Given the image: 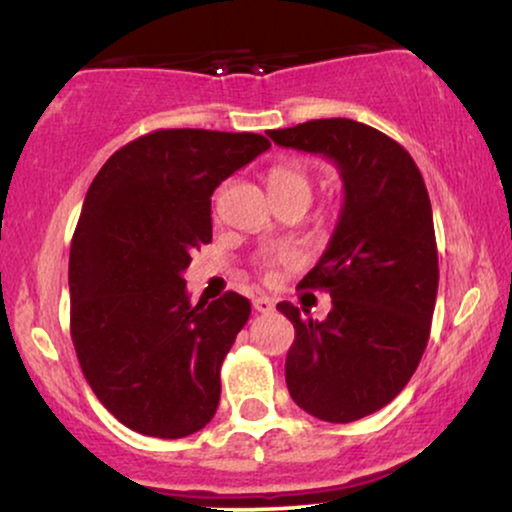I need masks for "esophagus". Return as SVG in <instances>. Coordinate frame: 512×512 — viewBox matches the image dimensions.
<instances>
[{"label":"esophagus","instance_id":"obj_1","mask_svg":"<svg viewBox=\"0 0 512 512\" xmlns=\"http://www.w3.org/2000/svg\"><path fill=\"white\" fill-rule=\"evenodd\" d=\"M252 307H255V312L269 314L271 309H274V300H271V297H255V300H252Z\"/></svg>","mask_w":512,"mask_h":512}]
</instances>
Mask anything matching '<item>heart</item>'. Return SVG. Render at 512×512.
Instances as JSON below:
<instances>
[{
  "instance_id": "b5f03b06",
  "label": "heart",
  "mask_w": 512,
  "mask_h": 512,
  "mask_svg": "<svg viewBox=\"0 0 512 512\" xmlns=\"http://www.w3.org/2000/svg\"><path fill=\"white\" fill-rule=\"evenodd\" d=\"M269 191L274 200H302V203L309 205L314 193V177L312 172L307 170L302 163H283L276 165L274 170L269 172ZM267 262L274 264H295L297 262V252L293 250H283L278 255L271 257Z\"/></svg>"
}]
</instances>
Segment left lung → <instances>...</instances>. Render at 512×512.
<instances>
[{
    "label": "left lung",
    "mask_w": 512,
    "mask_h": 512,
    "mask_svg": "<svg viewBox=\"0 0 512 512\" xmlns=\"http://www.w3.org/2000/svg\"><path fill=\"white\" fill-rule=\"evenodd\" d=\"M274 144L333 160L345 186L338 226L302 288L326 290L331 312L295 326L286 383L300 409L352 423L404 390L430 338L437 300V243L423 174L404 146L347 118L271 129Z\"/></svg>",
    "instance_id": "1"
}]
</instances>
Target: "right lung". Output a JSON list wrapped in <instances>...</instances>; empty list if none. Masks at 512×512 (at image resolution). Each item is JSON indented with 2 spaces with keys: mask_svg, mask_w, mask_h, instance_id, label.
I'll return each instance as SVG.
<instances>
[{
  "mask_svg": "<svg viewBox=\"0 0 512 512\" xmlns=\"http://www.w3.org/2000/svg\"><path fill=\"white\" fill-rule=\"evenodd\" d=\"M269 146L250 132L158 129L89 186L70 245V335L89 387L129 430L179 439L215 416L250 302L229 290L193 307L184 271L212 241V193Z\"/></svg>",
  "mask_w": 512,
  "mask_h": 512,
  "instance_id": "1",
  "label": "right lung"
}]
</instances>
